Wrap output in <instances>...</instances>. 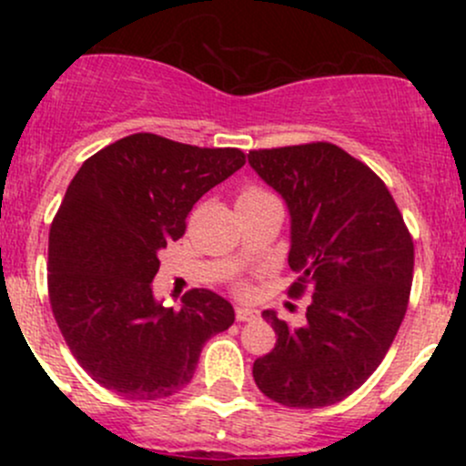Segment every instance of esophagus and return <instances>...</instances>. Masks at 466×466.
Instances as JSON below:
<instances>
[{"mask_svg":"<svg viewBox=\"0 0 466 466\" xmlns=\"http://www.w3.org/2000/svg\"><path fill=\"white\" fill-rule=\"evenodd\" d=\"M251 319H258V311H256V309H248V307L237 309V322H251Z\"/></svg>","mask_w":466,"mask_h":466,"instance_id":"34e87169","label":"esophagus"}]
</instances>
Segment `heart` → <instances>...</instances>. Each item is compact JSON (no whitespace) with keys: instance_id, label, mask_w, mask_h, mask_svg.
I'll return each mask as SVG.
<instances>
[{"instance_id":"heart-1","label":"heart","mask_w":466,"mask_h":466,"mask_svg":"<svg viewBox=\"0 0 466 466\" xmlns=\"http://www.w3.org/2000/svg\"><path fill=\"white\" fill-rule=\"evenodd\" d=\"M265 195H269V192H265L263 188H256V186H248V188H243L238 192V201L258 199V197H265Z\"/></svg>"}]
</instances>
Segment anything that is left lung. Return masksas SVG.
Listing matches in <instances>:
<instances>
[{
  "mask_svg": "<svg viewBox=\"0 0 466 466\" xmlns=\"http://www.w3.org/2000/svg\"><path fill=\"white\" fill-rule=\"evenodd\" d=\"M258 177L291 217L289 289L311 293L307 322L291 329L274 311V350L254 361L265 397L287 408H326L377 370L408 311L414 243L381 179L330 142L249 151Z\"/></svg>",
  "mask_w": 466,
  "mask_h": 466,
  "instance_id": "left-lung-1",
  "label": "left lung"
}]
</instances>
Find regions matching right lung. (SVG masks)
<instances>
[{"label":"right lung","instance_id":"add662e5","mask_svg":"<svg viewBox=\"0 0 466 466\" xmlns=\"http://www.w3.org/2000/svg\"><path fill=\"white\" fill-rule=\"evenodd\" d=\"M243 164L238 148L133 133L74 175L50 228L47 291L69 350L103 388L170 397L190 383L203 344L232 326V304L215 291L192 289L175 309L151 282L192 206Z\"/></svg>","mask_w":466,"mask_h":466}]
</instances>
